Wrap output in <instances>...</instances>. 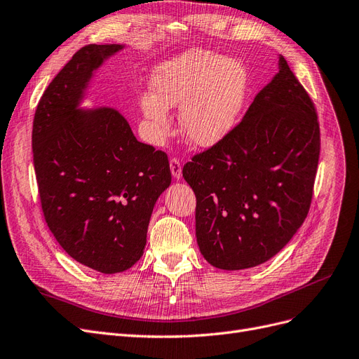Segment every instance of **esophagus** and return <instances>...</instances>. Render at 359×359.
I'll return each mask as SVG.
<instances>
[{
  "instance_id": "34e87169",
  "label": "esophagus",
  "mask_w": 359,
  "mask_h": 359,
  "mask_svg": "<svg viewBox=\"0 0 359 359\" xmlns=\"http://www.w3.org/2000/svg\"><path fill=\"white\" fill-rule=\"evenodd\" d=\"M170 170H171V175L176 180H179L182 177V164L177 158H171L170 159Z\"/></svg>"
}]
</instances>
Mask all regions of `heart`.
I'll use <instances>...</instances> for the list:
<instances>
[{"label":"heart","instance_id":"b5f03b06","mask_svg":"<svg viewBox=\"0 0 359 359\" xmlns=\"http://www.w3.org/2000/svg\"><path fill=\"white\" fill-rule=\"evenodd\" d=\"M243 62L208 51H189L155 66L151 95L139 97L140 112L154 139L170 127L167 109L180 108L183 139L195 148H213L235 128L247 99Z\"/></svg>","mask_w":359,"mask_h":359}]
</instances>
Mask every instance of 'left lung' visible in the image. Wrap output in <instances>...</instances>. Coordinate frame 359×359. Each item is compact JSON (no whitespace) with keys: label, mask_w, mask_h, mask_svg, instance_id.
Masks as SVG:
<instances>
[{"label":"left lung","mask_w":359,"mask_h":359,"mask_svg":"<svg viewBox=\"0 0 359 359\" xmlns=\"http://www.w3.org/2000/svg\"><path fill=\"white\" fill-rule=\"evenodd\" d=\"M278 69L231 135L183 167L196 196L198 247L219 269L240 271L272 259L311 207L320 124L283 56Z\"/></svg>","instance_id":"8db88e82"}]
</instances>
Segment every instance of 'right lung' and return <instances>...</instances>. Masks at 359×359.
<instances>
[{"label": "right lung", "mask_w": 359, "mask_h": 359, "mask_svg": "<svg viewBox=\"0 0 359 359\" xmlns=\"http://www.w3.org/2000/svg\"><path fill=\"white\" fill-rule=\"evenodd\" d=\"M123 44H88L48 84L32 128L43 213L74 260L102 273L142 256L152 210L171 183L168 158L139 142L114 108H83L95 72Z\"/></svg>", "instance_id": "add662e5"}]
</instances>
